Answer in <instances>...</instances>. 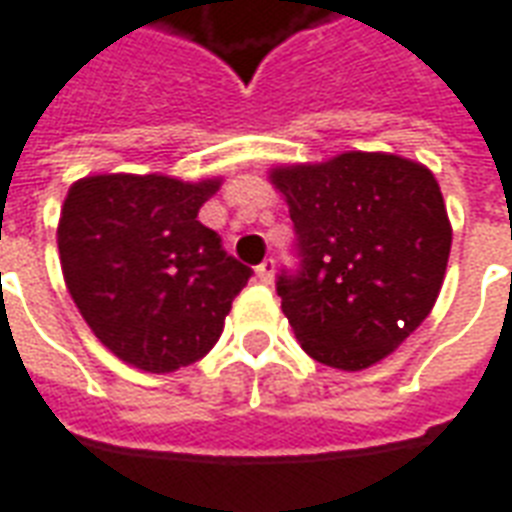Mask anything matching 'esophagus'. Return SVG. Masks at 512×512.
I'll return each mask as SVG.
<instances>
[{
	"label": "esophagus",
	"instance_id": "obj_1",
	"mask_svg": "<svg viewBox=\"0 0 512 512\" xmlns=\"http://www.w3.org/2000/svg\"><path fill=\"white\" fill-rule=\"evenodd\" d=\"M274 268H277V263H274V257H266V260H263V263H260V266L255 268L257 271V279H260V282H271V279H274Z\"/></svg>",
	"mask_w": 512,
	"mask_h": 512
}]
</instances>
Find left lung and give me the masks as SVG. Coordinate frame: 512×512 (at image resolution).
Segmentation results:
<instances>
[{
    "label": "left lung",
    "instance_id": "1",
    "mask_svg": "<svg viewBox=\"0 0 512 512\" xmlns=\"http://www.w3.org/2000/svg\"><path fill=\"white\" fill-rule=\"evenodd\" d=\"M288 200L299 268L277 293L301 348L321 365L365 370L436 304L452 227L433 172L389 153H343L271 172Z\"/></svg>",
    "mask_w": 512,
    "mask_h": 512
}]
</instances>
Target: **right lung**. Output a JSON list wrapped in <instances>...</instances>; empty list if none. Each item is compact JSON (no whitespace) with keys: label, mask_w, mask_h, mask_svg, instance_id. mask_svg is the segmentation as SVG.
<instances>
[{"label":"right lung","mask_w":512,"mask_h":512,"mask_svg":"<svg viewBox=\"0 0 512 512\" xmlns=\"http://www.w3.org/2000/svg\"><path fill=\"white\" fill-rule=\"evenodd\" d=\"M219 180L95 175L60 213L62 274L95 337L128 365L172 373L211 351L252 277L197 219Z\"/></svg>","instance_id":"obj_1"}]
</instances>
